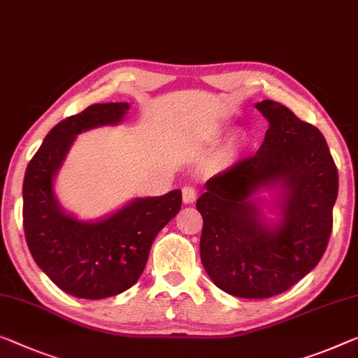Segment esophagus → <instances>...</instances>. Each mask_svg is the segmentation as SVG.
Returning a JSON list of instances; mask_svg holds the SVG:
<instances>
[{
  "instance_id": "34e87169",
  "label": "esophagus",
  "mask_w": 358,
  "mask_h": 358,
  "mask_svg": "<svg viewBox=\"0 0 358 358\" xmlns=\"http://www.w3.org/2000/svg\"><path fill=\"white\" fill-rule=\"evenodd\" d=\"M181 193H183L185 204H193V202L197 199V189L193 185H186Z\"/></svg>"
}]
</instances>
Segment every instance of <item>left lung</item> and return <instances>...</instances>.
Returning <instances> with one entry per match:
<instances>
[{
	"instance_id": "1",
	"label": "left lung",
	"mask_w": 358,
	"mask_h": 358,
	"mask_svg": "<svg viewBox=\"0 0 358 358\" xmlns=\"http://www.w3.org/2000/svg\"><path fill=\"white\" fill-rule=\"evenodd\" d=\"M268 120L254 156L207 180L196 202L204 220L201 260L228 294L266 299L281 294L315 268L333 230L338 169L322 131L276 101L255 104ZM282 189V218L266 226L254 192Z\"/></svg>"
}]
</instances>
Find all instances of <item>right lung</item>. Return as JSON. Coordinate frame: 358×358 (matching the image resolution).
<instances>
[{"label": "right lung", "instance_id": "right-lung-1", "mask_svg": "<svg viewBox=\"0 0 358 358\" xmlns=\"http://www.w3.org/2000/svg\"><path fill=\"white\" fill-rule=\"evenodd\" d=\"M127 103L93 104L59 122L25 170V241L36 265L67 294L106 299L131 287L145 270L157 233L177 215L181 191L136 197L99 222H80L62 210L55 177L78 133L124 119Z\"/></svg>", "mask_w": 358, "mask_h": 358}]
</instances>
